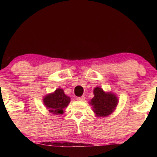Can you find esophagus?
Returning a JSON list of instances; mask_svg holds the SVG:
<instances>
[{"mask_svg": "<svg viewBox=\"0 0 157 157\" xmlns=\"http://www.w3.org/2000/svg\"><path fill=\"white\" fill-rule=\"evenodd\" d=\"M85 99H86V97H85L84 96L77 97V100H78V101H84Z\"/></svg>", "mask_w": 157, "mask_h": 157, "instance_id": "obj_1", "label": "esophagus"}]
</instances>
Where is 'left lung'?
Wrapping results in <instances>:
<instances>
[{
    "label": "left lung",
    "instance_id": "1",
    "mask_svg": "<svg viewBox=\"0 0 157 157\" xmlns=\"http://www.w3.org/2000/svg\"><path fill=\"white\" fill-rule=\"evenodd\" d=\"M94 97L91 100V105L97 116L105 117L113 112L117 105V99L115 95L105 93L99 87L94 90Z\"/></svg>",
    "mask_w": 157,
    "mask_h": 157
}]
</instances>
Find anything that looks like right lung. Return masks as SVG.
I'll return each mask as SVG.
<instances>
[{"label": "right lung", "mask_w": 157, "mask_h": 157, "mask_svg": "<svg viewBox=\"0 0 157 157\" xmlns=\"http://www.w3.org/2000/svg\"><path fill=\"white\" fill-rule=\"evenodd\" d=\"M44 105L53 114H63L65 108L70 102V98L66 96L63 89H57L54 93L44 97Z\"/></svg>", "instance_id": "right-lung-1"}]
</instances>
